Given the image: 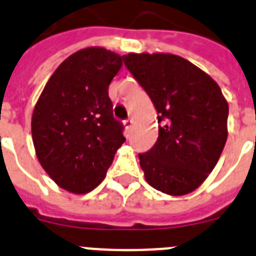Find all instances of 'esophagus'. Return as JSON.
<instances>
[{"label": "esophagus", "mask_w": 256, "mask_h": 256, "mask_svg": "<svg viewBox=\"0 0 256 256\" xmlns=\"http://www.w3.org/2000/svg\"><path fill=\"white\" fill-rule=\"evenodd\" d=\"M124 125H125L126 130L130 131L131 128H132V125H134V121H132V120H131V118H128V120H126L125 122H124Z\"/></svg>", "instance_id": "obj_1"}]
</instances>
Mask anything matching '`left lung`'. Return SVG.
Masks as SVG:
<instances>
[{"label": "left lung", "mask_w": 256, "mask_h": 256, "mask_svg": "<svg viewBox=\"0 0 256 256\" xmlns=\"http://www.w3.org/2000/svg\"><path fill=\"white\" fill-rule=\"evenodd\" d=\"M124 62L158 114V139L139 154L146 180L170 196L193 192L214 170L228 136V103L220 88L174 54L130 52Z\"/></svg>", "instance_id": "8db88e82"}]
</instances>
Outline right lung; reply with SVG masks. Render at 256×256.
Masks as SVG:
<instances>
[{
    "label": "right lung",
    "mask_w": 256,
    "mask_h": 256,
    "mask_svg": "<svg viewBox=\"0 0 256 256\" xmlns=\"http://www.w3.org/2000/svg\"><path fill=\"white\" fill-rule=\"evenodd\" d=\"M121 66V55L104 48L76 51L55 70L36 103L30 125L36 156L68 192L96 188L125 142L108 96Z\"/></svg>",
    "instance_id": "add662e5"
}]
</instances>
